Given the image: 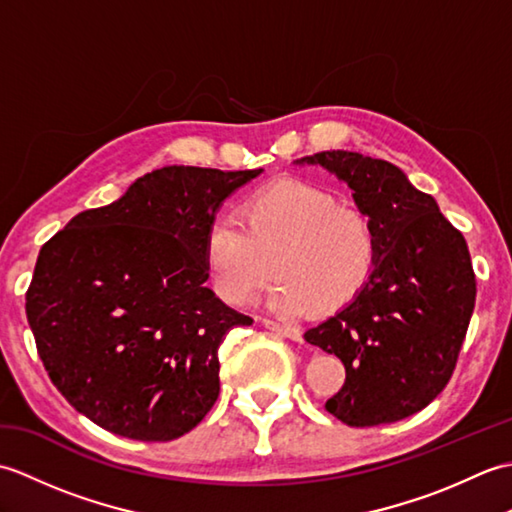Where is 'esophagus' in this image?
<instances>
[{"label": "esophagus", "mask_w": 512, "mask_h": 512, "mask_svg": "<svg viewBox=\"0 0 512 512\" xmlns=\"http://www.w3.org/2000/svg\"><path fill=\"white\" fill-rule=\"evenodd\" d=\"M264 328L273 330L281 336H286V339L290 341H301V330L299 328H292V325H284V323H277V321H270V319H264Z\"/></svg>", "instance_id": "esophagus-1"}]
</instances>
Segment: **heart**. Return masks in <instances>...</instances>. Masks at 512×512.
<instances>
[{
    "instance_id": "1",
    "label": "heart",
    "mask_w": 512,
    "mask_h": 512,
    "mask_svg": "<svg viewBox=\"0 0 512 512\" xmlns=\"http://www.w3.org/2000/svg\"><path fill=\"white\" fill-rule=\"evenodd\" d=\"M204 253L217 288L233 306L255 301L277 275V310L332 317L365 295L380 242L369 215L341 204L334 191L284 178L250 193L239 220L215 217Z\"/></svg>"
}]
</instances>
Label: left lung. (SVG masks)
I'll return each mask as SVG.
<instances>
[{"label": "left lung", "mask_w": 512, "mask_h": 512, "mask_svg": "<svg viewBox=\"0 0 512 512\" xmlns=\"http://www.w3.org/2000/svg\"><path fill=\"white\" fill-rule=\"evenodd\" d=\"M297 162L343 180L380 242L365 295L303 334L345 365L325 409L350 427L409 418L447 387L469 330L477 288L466 239L387 160L336 149Z\"/></svg>", "instance_id": "obj_1"}]
</instances>
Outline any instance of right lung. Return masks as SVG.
<instances>
[{
  "label": "right lung",
  "mask_w": 512,
  "mask_h": 512,
  "mask_svg": "<svg viewBox=\"0 0 512 512\" xmlns=\"http://www.w3.org/2000/svg\"><path fill=\"white\" fill-rule=\"evenodd\" d=\"M262 169L162 167L41 246L26 317L70 405L129 440L189 433L220 396L224 336L253 319L204 286L222 202Z\"/></svg>",
  "instance_id": "right-lung-1"
}]
</instances>
